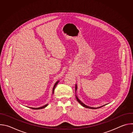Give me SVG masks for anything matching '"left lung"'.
Wrapping results in <instances>:
<instances>
[{
	"mask_svg": "<svg viewBox=\"0 0 133 133\" xmlns=\"http://www.w3.org/2000/svg\"><path fill=\"white\" fill-rule=\"evenodd\" d=\"M76 90H77V86H76H76H75V90L76 91ZM76 99H77V101L83 106H84V107H85V108H90V109H96V108H101V107H103V106H101V107H97V108H95V107H89V106H86V105H85L84 103H83L78 98V97H77V96H76Z\"/></svg>",
	"mask_w": 133,
	"mask_h": 133,
	"instance_id": "8db88e82",
	"label": "left lung"
}]
</instances>
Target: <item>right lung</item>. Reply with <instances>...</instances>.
<instances>
[{"instance_id": "1", "label": "right lung", "mask_w": 133, "mask_h": 133, "mask_svg": "<svg viewBox=\"0 0 133 133\" xmlns=\"http://www.w3.org/2000/svg\"><path fill=\"white\" fill-rule=\"evenodd\" d=\"M58 82H59V81L55 83V85H54V88H53V90H52V93H53V94H54V89H55V87L56 86L57 84L58 83ZM47 105H48V104H46V105H45V106H43V107H39V108H32V107H30V108H31V109H42V108H44L46 107Z\"/></svg>"}]
</instances>
